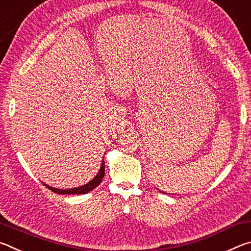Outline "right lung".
I'll return each mask as SVG.
<instances>
[{
    "mask_svg": "<svg viewBox=\"0 0 251 251\" xmlns=\"http://www.w3.org/2000/svg\"><path fill=\"white\" fill-rule=\"evenodd\" d=\"M104 175H105V163H104V159H103V163H101V166H100V169L99 174H97V175L95 176L94 179L91 180L86 185L77 187V188L64 189V190H63V189H55V188H53V187H50V186H48L46 184H44V185H45V187H48L50 190H52V192L56 193V194H59V195H71V194L80 195V194H87V193H90L91 190L96 188V187L100 184V181H101V179H103Z\"/></svg>",
    "mask_w": 251,
    "mask_h": 251,
    "instance_id": "obj_1",
    "label": "right lung"
}]
</instances>
